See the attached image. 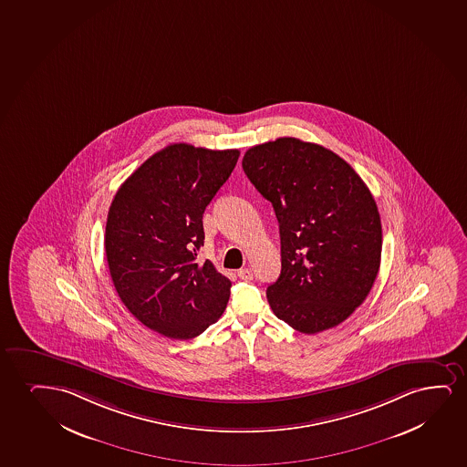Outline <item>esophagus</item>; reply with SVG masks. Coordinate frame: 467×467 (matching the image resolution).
Here are the masks:
<instances>
[{
  "mask_svg": "<svg viewBox=\"0 0 467 467\" xmlns=\"http://www.w3.org/2000/svg\"><path fill=\"white\" fill-rule=\"evenodd\" d=\"M237 275H239V279L243 280L254 279V273H252V269H247V267H245V269H239V271H237Z\"/></svg>",
  "mask_w": 467,
  "mask_h": 467,
  "instance_id": "obj_1",
  "label": "esophagus"
}]
</instances>
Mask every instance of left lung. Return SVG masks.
Masks as SVG:
<instances>
[{
    "mask_svg": "<svg viewBox=\"0 0 467 467\" xmlns=\"http://www.w3.org/2000/svg\"><path fill=\"white\" fill-rule=\"evenodd\" d=\"M244 172L279 222L274 314L303 334L337 327L361 306L382 254V223L363 179L334 151L296 138L252 147Z\"/></svg>",
    "mask_w": 467,
    "mask_h": 467,
    "instance_id": "obj_1",
    "label": "left lung"
}]
</instances>
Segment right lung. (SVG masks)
I'll return each mask as SVG.
<instances>
[{
	"mask_svg": "<svg viewBox=\"0 0 467 467\" xmlns=\"http://www.w3.org/2000/svg\"><path fill=\"white\" fill-rule=\"evenodd\" d=\"M239 150L171 144L119 188L108 213L104 249L121 303L170 339H193L222 317L230 279L211 261L202 213L234 170Z\"/></svg>",
	"mask_w": 467,
	"mask_h": 467,
	"instance_id": "add662e5",
	"label": "right lung"
}]
</instances>
